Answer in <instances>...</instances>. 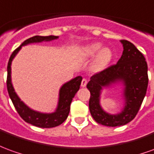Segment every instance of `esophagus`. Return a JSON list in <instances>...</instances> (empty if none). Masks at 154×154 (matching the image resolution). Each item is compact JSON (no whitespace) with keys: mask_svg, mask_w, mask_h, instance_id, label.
<instances>
[{"mask_svg":"<svg viewBox=\"0 0 154 154\" xmlns=\"http://www.w3.org/2000/svg\"><path fill=\"white\" fill-rule=\"evenodd\" d=\"M87 83H88V81H87V79L83 78V79L82 80V83H81V86H82V88H85V87H86V85H87Z\"/></svg>","mask_w":154,"mask_h":154,"instance_id":"esophagus-1","label":"esophagus"}]
</instances>
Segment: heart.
<instances>
[{
    "label": "heart",
    "instance_id": "heart-1",
    "mask_svg": "<svg viewBox=\"0 0 154 154\" xmlns=\"http://www.w3.org/2000/svg\"><path fill=\"white\" fill-rule=\"evenodd\" d=\"M101 48H102V44L99 42H96L88 45L84 49V56L86 57H92L96 54L99 53L97 55L94 62V67L97 70L104 68L110 62L112 57V52L108 47H104L100 51Z\"/></svg>",
    "mask_w": 154,
    "mask_h": 154
}]
</instances>
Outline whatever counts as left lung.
<instances>
[{
    "mask_svg": "<svg viewBox=\"0 0 154 154\" xmlns=\"http://www.w3.org/2000/svg\"><path fill=\"white\" fill-rule=\"evenodd\" d=\"M121 42L123 51L117 64L94 74L87 85L91 93V115L97 123L107 127L122 126L131 122L136 117L148 88V64L143 55L132 42L127 40H122ZM119 81L125 86V106L118 115H110L100 105V91L103 87Z\"/></svg>",
    "mask_w": 154,
    "mask_h": 154,
    "instance_id": "obj_1",
    "label": "left lung"
}]
</instances>
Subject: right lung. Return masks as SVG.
Listing matches in <instances>:
<instances>
[{
    "mask_svg": "<svg viewBox=\"0 0 154 154\" xmlns=\"http://www.w3.org/2000/svg\"><path fill=\"white\" fill-rule=\"evenodd\" d=\"M58 36H32L29 39L26 40L23 43L21 44L19 47L12 52L11 56L10 57L8 65H7V79H6V87L7 91L9 93L10 98L13 103L14 107L17 111L18 114L21 116V118L24 120L25 122H28L32 125L43 128H54L57 126L62 124L67 118V116L70 112V105L76 93L80 88L81 82L82 80V77L81 76L75 77L66 83L62 85L59 92V100L57 107L54 112L51 113H42L31 109L25 104L14 90L13 86L11 83V65L13 58L18 51L21 50L22 46H26L30 43H36V42H49L52 40L57 39Z\"/></svg>",
    "mask_w": 154,
    "mask_h": 154,
    "instance_id": "right-lung-1",
    "label": "right lung"
}]
</instances>
